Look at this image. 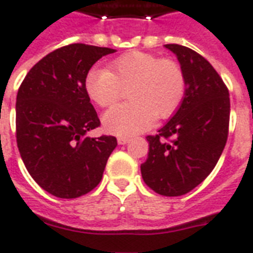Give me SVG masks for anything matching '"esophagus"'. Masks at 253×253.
Masks as SVG:
<instances>
[{
  "instance_id": "esophagus-1",
  "label": "esophagus",
  "mask_w": 253,
  "mask_h": 253,
  "mask_svg": "<svg viewBox=\"0 0 253 253\" xmlns=\"http://www.w3.org/2000/svg\"><path fill=\"white\" fill-rule=\"evenodd\" d=\"M130 138L128 136H118V144H126L128 143Z\"/></svg>"
}]
</instances>
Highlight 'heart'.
<instances>
[{"label":"heart","instance_id":"obj_1","mask_svg":"<svg viewBox=\"0 0 253 253\" xmlns=\"http://www.w3.org/2000/svg\"><path fill=\"white\" fill-rule=\"evenodd\" d=\"M85 91L101 107L111 106L127 89V99L107 110L103 128L127 136L147 130L154 118H168L182 102L186 80L176 61L131 51L117 57L106 71L90 69L85 76Z\"/></svg>","mask_w":253,"mask_h":253}]
</instances>
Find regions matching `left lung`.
Listing matches in <instances>:
<instances>
[{"label": "left lung", "instance_id": "left-lung-1", "mask_svg": "<svg viewBox=\"0 0 253 253\" xmlns=\"http://www.w3.org/2000/svg\"><path fill=\"white\" fill-rule=\"evenodd\" d=\"M185 75L184 99L172 118L148 135L144 182L158 194L177 197L198 186L211 173L228 136L230 94L212 65L196 51L166 44Z\"/></svg>", "mask_w": 253, "mask_h": 253}]
</instances>
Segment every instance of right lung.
<instances>
[{
    "label": "right lung",
    "instance_id": "obj_1",
    "mask_svg": "<svg viewBox=\"0 0 253 253\" xmlns=\"http://www.w3.org/2000/svg\"><path fill=\"white\" fill-rule=\"evenodd\" d=\"M113 52L64 45L38 61L18 89V150L31 177L52 196L69 200L93 190L117 147L114 136H86L101 122L84 85L91 65Z\"/></svg>",
    "mask_w": 253,
    "mask_h": 253
}]
</instances>
